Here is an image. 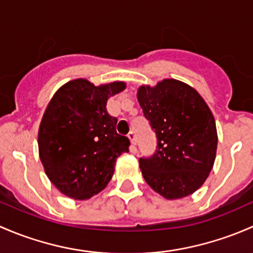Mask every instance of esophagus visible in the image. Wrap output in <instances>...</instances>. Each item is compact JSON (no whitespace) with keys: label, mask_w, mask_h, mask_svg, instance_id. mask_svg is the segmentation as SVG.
<instances>
[{"label":"esophagus","mask_w":253,"mask_h":253,"mask_svg":"<svg viewBox=\"0 0 253 253\" xmlns=\"http://www.w3.org/2000/svg\"><path fill=\"white\" fill-rule=\"evenodd\" d=\"M127 137H129L130 140V144H131L132 147H135V145H136V137H135V134L134 132H129V135H127Z\"/></svg>","instance_id":"1"}]
</instances>
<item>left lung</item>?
Returning <instances> with one entry per match:
<instances>
[{
    "label": "left lung",
    "mask_w": 253,
    "mask_h": 253,
    "mask_svg": "<svg viewBox=\"0 0 253 253\" xmlns=\"http://www.w3.org/2000/svg\"><path fill=\"white\" fill-rule=\"evenodd\" d=\"M136 96L157 137L155 155L139 161L146 183L167 200L194 194L210 175L217 155L212 111L194 87L176 79L141 85Z\"/></svg>",
    "instance_id": "left-lung-1"
}]
</instances>
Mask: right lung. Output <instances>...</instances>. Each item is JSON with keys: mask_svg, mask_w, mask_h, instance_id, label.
Returning <instances> with one entry per match:
<instances>
[{"mask_svg": "<svg viewBox=\"0 0 253 253\" xmlns=\"http://www.w3.org/2000/svg\"><path fill=\"white\" fill-rule=\"evenodd\" d=\"M126 87L124 82L96 86L79 78L49 100L39 126V157L61 194L80 201L97 195L113 176L118 156L129 151V140L117 134V119L106 108Z\"/></svg>", "mask_w": 253, "mask_h": 253, "instance_id": "right-lung-1", "label": "right lung"}]
</instances>
